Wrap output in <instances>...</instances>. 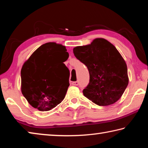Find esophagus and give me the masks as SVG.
Instances as JSON below:
<instances>
[{"mask_svg":"<svg viewBox=\"0 0 148 148\" xmlns=\"http://www.w3.org/2000/svg\"><path fill=\"white\" fill-rule=\"evenodd\" d=\"M72 84L73 85V86H77V85L79 84V82H77V81H76V82H73L72 83Z\"/></svg>","mask_w":148,"mask_h":148,"instance_id":"esophagus-1","label":"esophagus"}]
</instances>
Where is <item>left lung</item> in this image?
<instances>
[{"mask_svg":"<svg viewBox=\"0 0 148 148\" xmlns=\"http://www.w3.org/2000/svg\"><path fill=\"white\" fill-rule=\"evenodd\" d=\"M73 53L89 72L84 96L103 106L118 101L128 86L129 77L126 62L116 47L107 40L97 38L90 44L75 47Z\"/></svg>","mask_w":148,"mask_h":148,"instance_id":"obj_1","label":"left lung"}]
</instances>
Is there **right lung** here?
<instances>
[{"instance_id":"right-lung-1","label":"right lung","mask_w":148,"mask_h":148,"mask_svg":"<svg viewBox=\"0 0 148 148\" xmlns=\"http://www.w3.org/2000/svg\"><path fill=\"white\" fill-rule=\"evenodd\" d=\"M69 54L56 42L40 46L24 62L21 90L27 102L40 111H49L63 101L69 86V71L63 63Z\"/></svg>"}]
</instances>
